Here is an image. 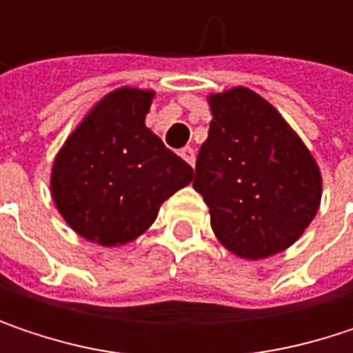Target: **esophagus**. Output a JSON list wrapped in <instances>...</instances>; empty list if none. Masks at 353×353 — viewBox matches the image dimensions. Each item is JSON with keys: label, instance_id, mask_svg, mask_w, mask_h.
<instances>
[{"label": "esophagus", "instance_id": "34e87169", "mask_svg": "<svg viewBox=\"0 0 353 353\" xmlns=\"http://www.w3.org/2000/svg\"><path fill=\"white\" fill-rule=\"evenodd\" d=\"M179 155H181V159H183L185 163H190V165L194 168V163H196V151H194L192 147H183V149L179 151Z\"/></svg>", "mask_w": 353, "mask_h": 353}]
</instances>
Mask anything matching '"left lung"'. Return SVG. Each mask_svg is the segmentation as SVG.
I'll return each mask as SVG.
<instances>
[{
  "label": "left lung",
  "instance_id": "8db88e82",
  "mask_svg": "<svg viewBox=\"0 0 353 353\" xmlns=\"http://www.w3.org/2000/svg\"><path fill=\"white\" fill-rule=\"evenodd\" d=\"M208 139L196 159L219 243L259 261L286 251L315 219L323 177L299 132L265 98L237 85L208 94Z\"/></svg>",
  "mask_w": 353,
  "mask_h": 353
}]
</instances>
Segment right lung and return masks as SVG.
<instances>
[{"label":"right lung","instance_id":"right-lung-1","mask_svg":"<svg viewBox=\"0 0 353 353\" xmlns=\"http://www.w3.org/2000/svg\"><path fill=\"white\" fill-rule=\"evenodd\" d=\"M153 90L118 88L88 110L50 168V196L85 241L122 247L141 237L194 170L147 128Z\"/></svg>","mask_w":353,"mask_h":353}]
</instances>
